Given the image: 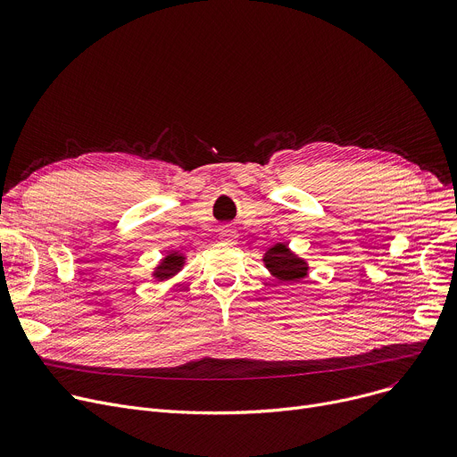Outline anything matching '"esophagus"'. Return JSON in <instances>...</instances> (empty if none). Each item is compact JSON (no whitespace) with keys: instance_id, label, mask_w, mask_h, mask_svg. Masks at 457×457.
Returning a JSON list of instances; mask_svg holds the SVG:
<instances>
[{"instance_id":"1","label":"esophagus","mask_w":457,"mask_h":457,"mask_svg":"<svg viewBox=\"0 0 457 457\" xmlns=\"http://www.w3.org/2000/svg\"><path fill=\"white\" fill-rule=\"evenodd\" d=\"M219 238H220L222 243H226V245H235L237 243V231L231 229L229 226H222L219 229Z\"/></svg>"}]
</instances>
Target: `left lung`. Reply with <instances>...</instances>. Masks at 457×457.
Segmentation results:
<instances>
[{
    "label": "left lung",
    "instance_id": "8db88e82",
    "mask_svg": "<svg viewBox=\"0 0 457 457\" xmlns=\"http://www.w3.org/2000/svg\"><path fill=\"white\" fill-rule=\"evenodd\" d=\"M267 270L278 279V283H298L307 278V261L296 255L285 243H276L262 255Z\"/></svg>",
    "mask_w": 457,
    "mask_h": 457
}]
</instances>
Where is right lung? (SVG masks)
<instances>
[{"label": "right lung", "instance_id": "right-lung-1", "mask_svg": "<svg viewBox=\"0 0 457 457\" xmlns=\"http://www.w3.org/2000/svg\"><path fill=\"white\" fill-rule=\"evenodd\" d=\"M185 255L181 252H168L161 261L159 265L154 269L152 278L155 281H166L174 278L183 267H185Z\"/></svg>", "mask_w": 457, "mask_h": 457}]
</instances>
